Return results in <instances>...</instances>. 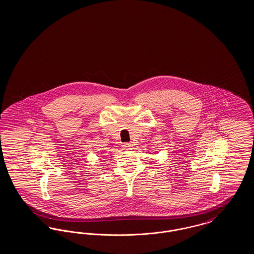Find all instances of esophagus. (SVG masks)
<instances>
[{"instance_id":"esophagus-1","label":"esophagus","mask_w":254,"mask_h":254,"mask_svg":"<svg viewBox=\"0 0 254 254\" xmlns=\"http://www.w3.org/2000/svg\"><path fill=\"white\" fill-rule=\"evenodd\" d=\"M131 146H132V145H131L130 143H125V144L123 145V147H124L125 149H130Z\"/></svg>"}]
</instances>
